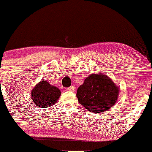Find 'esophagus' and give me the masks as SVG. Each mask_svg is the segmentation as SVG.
I'll return each instance as SVG.
<instances>
[{
	"mask_svg": "<svg viewBox=\"0 0 152 152\" xmlns=\"http://www.w3.org/2000/svg\"><path fill=\"white\" fill-rule=\"evenodd\" d=\"M67 90H69V91H75L76 90V87H75V86H71L70 87H69L67 88Z\"/></svg>",
	"mask_w": 152,
	"mask_h": 152,
	"instance_id": "34e87169",
	"label": "esophagus"
}]
</instances>
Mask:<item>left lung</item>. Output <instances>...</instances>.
Returning <instances> with one entry per match:
<instances>
[{"instance_id":"obj_1","label":"left lung","mask_w":152,"mask_h":152,"mask_svg":"<svg viewBox=\"0 0 152 152\" xmlns=\"http://www.w3.org/2000/svg\"><path fill=\"white\" fill-rule=\"evenodd\" d=\"M119 89L110 78L102 74H91L78 88V101L90 112L107 111L118 99Z\"/></svg>"}]
</instances>
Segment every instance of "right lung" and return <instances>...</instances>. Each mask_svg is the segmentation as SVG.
<instances>
[{
    "label": "right lung",
    "mask_w": 152,
    "mask_h": 152,
    "mask_svg": "<svg viewBox=\"0 0 152 152\" xmlns=\"http://www.w3.org/2000/svg\"><path fill=\"white\" fill-rule=\"evenodd\" d=\"M31 95L34 104L39 108H47L57 102L61 92L58 88L44 80L34 87Z\"/></svg>",
    "instance_id": "obj_1"
}]
</instances>
